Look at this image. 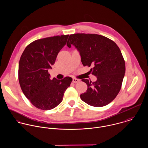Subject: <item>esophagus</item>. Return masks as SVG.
<instances>
[{"instance_id": "1", "label": "esophagus", "mask_w": 148, "mask_h": 148, "mask_svg": "<svg viewBox=\"0 0 148 148\" xmlns=\"http://www.w3.org/2000/svg\"><path fill=\"white\" fill-rule=\"evenodd\" d=\"M79 82H80V80L77 79H75V78H73V80H72V82H73V83H79Z\"/></svg>"}]
</instances>
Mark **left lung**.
Wrapping results in <instances>:
<instances>
[{"instance_id": "obj_1", "label": "left lung", "mask_w": 148, "mask_h": 148, "mask_svg": "<svg viewBox=\"0 0 148 148\" xmlns=\"http://www.w3.org/2000/svg\"><path fill=\"white\" fill-rule=\"evenodd\" d=\"M75 47L84 66H93L92 74L97 77L92 82L82 79L88 86L80 95L89 106H104L112 102L119 93L125 73V64L121 52L113 40L102 35L91 34L70 35L66 45Z\"/></svg>"}]
</instances>
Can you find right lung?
Instances as JSON below:
<instances>
[{
    "mask_svg": "<svg viewBox=\"0 0 148 148\" xmlns=\"http://www.w3.org/2000/svg\"><path fill=\"white\" fill-rule=\"evenodd\" d=\"M68 36H56L35 40L26 47L21 55L18 71L19 84L25 97L38 109L50 110L58 106L72 81L70 77L51 80L48 72Z\"/></svg>",
    "mask_w": 148,
    "mask_h": 148,
    "instance_id": "obj_1",
    "label": "right lung"
}]
</instances>
